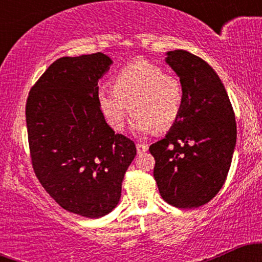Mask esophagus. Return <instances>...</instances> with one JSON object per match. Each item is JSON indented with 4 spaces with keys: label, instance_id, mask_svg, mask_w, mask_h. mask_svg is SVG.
Segmentation results:
<instances>
[{
    "label": "esophagus",
    "instance_id": "esophagus-1",
    "mask_svg": "<svg viewBox=\"0 0 262 262\" xmlns=\"http://www.w3.org/2000/svg\"><path fill=\"white\" fill-rule=\"evenodd\" d=\"M137 151L138 154H144L145 151H148V145L146 144H137Z\"/></svg>",
    "mask_w": 262,
    "mask_h": 262
}]
</instances>
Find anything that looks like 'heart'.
I'll return each mask as SVG.
<instances>
[{"label":"heart","mask_w":262,"mask_h":262,"mask_svg":"<svg viewBox=\"0 0 262 262\" xmlns=\"http://www.w3.org/2000/svg\"><path fill=\"white\" fill-rule=\"evenodd\" d=\"M98 104L111 128L124 127L129 107L132 124L137 132L149 134L172 127L180 118L185 103V87L175 75L148 61L129 64L114 75L112 87L97 93Z\"/></svg>","instance_id":"heart-1"}]
</instances>
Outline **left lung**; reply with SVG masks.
<instances>
[{"mask_svg": "<svg viewBox=\"0 0 262 262\" xmlns=\"http://www.w3.org/2000/svg\"><path fill=\"white\" fill-rule=\"evenodd\" d=\"M166 62L185 87L180 118L164 139L150 145L161 197L177 208H197L221 191L236 143L235 113L212 66L187 50Z\"/></svg>", "mask_w": 262, "mask_h": 262, "instance_id": "8db88e82", "label": "left lung"}]
</instances>
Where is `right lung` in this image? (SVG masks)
Listing matches in <instances>:
<instances>
[{
	"label": "right lung",
	"mask_w": 262,
	"mask_h": 262,
	"mask_svg": "<svg viewBox=\"0 0 262 262\" xmlns=\"http://www.w3.org/2000/svg\"><path fill=\"white\" fill-rule=\"evenodd\" d=\"M112 64L102 53L62 56L32 86L26 104L29 155L39 182L60 207L86 218L110 213L137 155L98 104V80Z\"/></svg>",
	"instance_id": "right-lung-1"
}]
</instances>
